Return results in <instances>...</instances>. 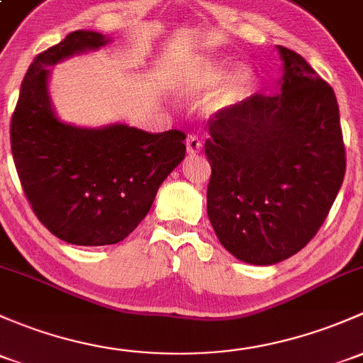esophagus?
Here are the masks:
<instances>
[{
    "label": "esophagus",
    "instance_id": "1",
    "mask_svg": "<svg viewBox=\"0 0 363 363\" xmlns=\"http://www.w3.org/2000/svg\"><path fill=\"white\" fill-rule=\"evenodd\" d=\"M186 147H188L189 155H196L201 151V140L196 135H188L186 139Z\"/></svg>",
    "mask_w": 363,
    "mask_h": 363
}]
</instances>
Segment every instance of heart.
Returning a JSON list of instances; mask_svg holds the SVG:
<instances>
[{
  "mask_svg": "<svg viewBox=\"0 0 363 363\" xmlns=\"http://www.w3.org/2000/svg\"><path fill=\"white\" fill-rule=\"evenodd\" d=\"M230 64L223 60L194 59L182 64L174 74L169 76V90L179 97H198L203 91L211 90L223 78H226ZM252 86V72L238 69L226 78V82L217 89L208 101L207 109L211 113H220L233 108L249 95Z\"/></svg>",
  "mask_w": 363,
  "mask_h": 363,
  "instance_id": "1",
  "label": "heart"
}]
</instances>
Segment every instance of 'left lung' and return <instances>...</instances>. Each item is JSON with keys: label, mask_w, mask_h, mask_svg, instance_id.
<instances>
[{"label": "left lung", "mask_w": 363, "mask_h": 363, "mask_svg": "<svg viewBox=\"0 0 363 363\" xmlns=\"http://www.w3.org/2000/svg\"><path fill=\"white\" fill-rule=\"evenodd\" d=\"M280 91L254 94L208 120L207 213L236 259L268 266L297 254L329 216L346 172L333 86L278 47Z\"/></svg>", "instance_id": "8db88e82"}]
</instances>
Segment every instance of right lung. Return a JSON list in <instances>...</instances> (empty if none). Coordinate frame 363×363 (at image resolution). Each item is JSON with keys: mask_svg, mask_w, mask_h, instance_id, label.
I'll return each mask as SVG.
<instances>
[{"mask_svg": "<svg viewBox=\"0 0 363 363\" xmlns=\"http://www.w3.org/2000/svg\"><path fill=\"white\" fill-rule=\"evenodd\" d=\"M106 43L104 34L74 30L34 57L10 125L11 155L30 208L52 235L72 245L127 238L186 152L181 130L150 133L123 123L79 128L55 116L47 67Z\"/></svg>", "mask_w": 363, "mask_h": 363, "instance_id": "right-lung-1", "label": "right lung"}]
</instances>
